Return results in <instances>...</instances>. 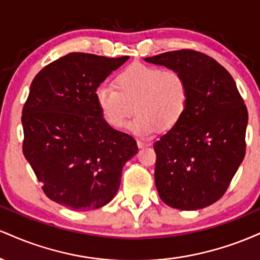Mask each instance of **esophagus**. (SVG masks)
Wrapping results in <instances>:
<instances>
[{
    "mask_svg": "<svg viewBox=\"0 0 260 260\" xmlns=\"http://www.w3.org/2000/svg\"><path fill=\"white\" fill-rule=\"evenodd\" d=\"M137 144H138L139 148L149 147V143L148 142H144V140H137Z\"/></svg>",
    "mask_w": 260,
    "mask_h": 260,
    "instance_id": "1",
    "label": "esophagus"
}]
</instances>
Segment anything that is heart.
I'll return each mask as SVG.
<instances>
[{"label": "heart", "mask_w": 260, "mask_h": 260, "mask_svg": "<svg viewBox=\"0 0 260 260\" xmlns=\"http://www.w3.org/2000/svg\"><path fill=\"white\" fill-rule=\"evenodd\" d=\"M189 99L186 77L180 71L134 63L115 77V86L100 85L95 100L106 123L112 128L126 126L134 111L131 129L149 136L168 131L181 120Z\"/></svg>", "instance_id": "b5f03b06"}]
</instances>
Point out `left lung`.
Returning <instances> with one entry per match:
<instances>
[{"mask_svg": "<svg viewBox=\"0 0 260 260\" xmlns=\"http://www.w3.org/2000/svg\"><path fill=\"white\" fill-rule=\"evenodd\" d=\"M144 61L180 71L189 88L181 120L154 143L157 193L180 210L209 207L226 192L246 154L244 101L231 74L204 53L180 50Z\"/></svg>", "mask_w": 260, "mask_h": 260, "instance_id": "obj_1", "label": "left lung"}]
</instances>
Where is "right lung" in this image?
I'll use <instances>...</instances> for the list:
<instances>
[{"mask_svg": "<svg viewBox=\"0 0 260 260\" xmlns=\"http://www.w3.org/2000/svg\"><path fill=\"white\" fill-rule=\"evenodd\" d=\"M128 58L68 53L32 79L23 107V154L51 201L86 211L117 193L138 147L106 123L95 90Z\"/></svg>", "mask_w": 260, "mask_h": 260, "instance_id": "add662e5", "label": "right lung"}]
</instances>
